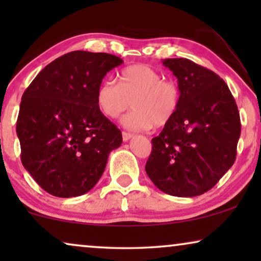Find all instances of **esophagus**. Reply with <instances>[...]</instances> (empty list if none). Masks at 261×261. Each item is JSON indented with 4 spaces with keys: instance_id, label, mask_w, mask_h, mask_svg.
Returning <instances> with one entry per match:
<instances>
[{
    "instance_id": "1",
    "label": "esophagus",
    "mask_w": 261,
    "mask_h": 261,
    "mask_svg": "<svg viewBox=\"0 0 261 261\" xmlns=\"http://www.w3.org/2000/svg\"><path fill=\"white\" fill-rule=\"evenodd\" d=\"M132 137H133V134H132V133H128V132H124V130L122 132L123 141H128Z\"/></svg>"
}]
</instances>
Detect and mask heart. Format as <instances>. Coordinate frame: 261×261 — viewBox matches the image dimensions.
<instances>
[{
    "mask_svg": "<svg viewBox=\"0 0 261 261\" xmlns=\"http://www.w3.org/2000/svg\"><path fill=\"white\" fill-rule=\"evenodd\" d=\"M96 103L108 119H117L132 108L123 117L124 127L132 130H147L164 127L173 119L180 105V89L172 80H163L155 69L134 64L121 70L116 84L105 81L99 84Z\"/></svg>",
    "mask_w": 261,
    "mask_h": 261,
    "instance_id": "obj_1",
    "label": "heart"
}]
</instances>
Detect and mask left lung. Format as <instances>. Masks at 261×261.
<instances>
[{"label": "left lung", "mask_w": 261, "mask_h": 261, "mask_svg": "<svg viewBox=\"0 0 261 261\" xmlns=\"http://www.w3.org/2000/svg\"><path fill=\"white\" fill-rule=\"evenodd\" d=\"M180 89L176 115L152 139L145 170L156 188L177 197L209 191L237 159L240 114L228 85L185 58L165 59Z\"/></svg>", "instance_id": "left-lung-1"}]
</instances>
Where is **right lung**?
Returning <instances> with one entry per match:
<instances>
[{
    "mask_svg": "<svg viewBox=\"0 0 261 261\" xmlns=\"http://www.w3.org/2000/svg\"><path fill=\"white\" fill-rule=\"evenodd\" d=\"M122 63L109 53H66L23 92L16 122L21 162L48 194L67 198L90 191L122 142L96 103L102 80Z\"/></svg>",
    "mask_w": 261,
    "mask_h": 261,
    "instance_id": "obj_1",
    "label": "right lung"
}]
</instances>
